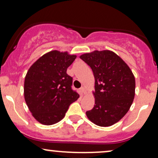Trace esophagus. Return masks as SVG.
Returning <instances> with one entry per match:
<instances>
[{"label":"esophagus","mask_w":158,"mask_h":158,"mask_svg":"<svg viewBox=\"0 0 158 158\" xmlns=\"http://www.w3.org/2000/svg\"><path fill=\"white\" fill-rule=\"evenodd\" d=\"M80 91H81V94H85V88L84 86H82V87H81V88H80Z\"/></svg>","instance_id":"obj_1"}]
</instances>
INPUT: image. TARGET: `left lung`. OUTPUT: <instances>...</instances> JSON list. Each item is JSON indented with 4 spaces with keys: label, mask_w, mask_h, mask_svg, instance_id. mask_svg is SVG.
<instances>
[{
    "label": "left lung",
    "mask_w": 158,
    "mask_h": 158,
    "mask_svg": "<svg viewBox=\"0 0 158 158\" xmlns=\"http://www.w3.org/2000/svg\"><path fill=\"white\" fill-rule=\"evenodd\" d=\"M89 65L95 79V105L88 118L99 126L115 124L128 111L135 95V76L115 52L95 51L80 56Z\"/></svg>",
    "instance_id": "obj_1"
}]
</instances>
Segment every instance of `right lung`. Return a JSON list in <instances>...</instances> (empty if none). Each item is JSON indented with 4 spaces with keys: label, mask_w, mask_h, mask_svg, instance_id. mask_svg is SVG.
<instances>
[{
    "label": "right lung",
    "mask_w": 158,
    "mask_h": 158,
    "mask_svg": "<svg viewBox=\"0 0 158 158\" xmlns=\"http://www.w3.org/2000/svg\"><path fill=\"white\" fill-rule=\"evenodd\" d=\"M77 56L52 50L30 67L24 80V99L32 116L43 125L55 124L65 116L79 95L72 89L67 69Z\"/></svg>",
    "instance_id": "obj_1"
}]
</instances>
